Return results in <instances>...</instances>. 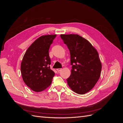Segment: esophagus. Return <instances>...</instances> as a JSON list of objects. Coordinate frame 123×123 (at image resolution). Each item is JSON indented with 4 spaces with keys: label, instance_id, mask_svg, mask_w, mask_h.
Returning a JSON list of instances; mask_svg holds the SVG:
<instances>
[{
    "label": "esophagus",
    "instance_id": "obj_1",
    "mask_svg": "<svg viewBox=\"0 0 123 123\" xmlns=\"http://www.w3.org/2000/svg\"><path fill=\"white\" fill-rule=\"evenodd\" d=\"M62 68H58V69H57L56 70H57V71L58 72H59V71H61L62 70Z\"/></svg>",
    "mask_w": 123,
    "mask_h": 123
}]
</instances>
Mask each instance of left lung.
I'll return each mask as SVG.
<instances>
[{
	"label": "left lung",
	"mask_w": 123,
	"mask_h": 123,
	"mask_svg": "<svg viewBox=\"0 0 123 123\" xmlns=\"http://www.w3.org/2000/svg\"><path fill=\"white\" fill-rule=\"evenodd\" d=\"M70 53L71 74L67 79L72 90L79 94L87 93L99 80L102 64L98 51L88 41L77 34H62Z\"/></svg>",
	"instance_id": "left-lung-1"
}]
</instances>
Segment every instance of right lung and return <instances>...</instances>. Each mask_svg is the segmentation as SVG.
I'll list each match as a JSON object with an SVG mask.
<instances>
[{
	"instance_id": "add662e5",
	"label": "right lung",
	"mask_w": 123,
	"mask_h": 123,
	"mask_svg": "<svg viewBox=\"0 0 123 123\" xmlns=\"http://www.w3.org/2000/svg\"><path fill=\"white\" fill-rule=\"evenodd\" d=\"M56 35L39 37L29 47L21 63L23 80L33 91L44 90L52 83L55 75L50 69L49 50Z\"/></svg>"
}]
</instances>
